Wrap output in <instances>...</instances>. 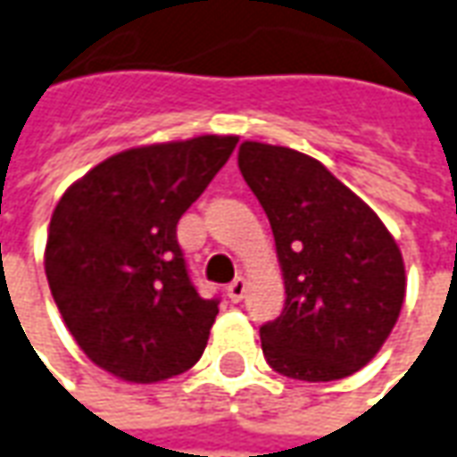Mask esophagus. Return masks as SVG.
<instances>
[{"label": "esophagus", "instance_id": "1", "mask_svg": "<svg viewBox=\"0 0 457 457\" xmlns=\"http://www.w3.org/2000/svg\"><path fill=\"white\" fill-rule=\"evenodd\" d=\"M247 293V280L245 278H235V280L228 285V297L232 303H240L242 297Z\"/></svg>", "mask_w": 457, "mask_h": 457}]
</instances>
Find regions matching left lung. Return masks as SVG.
<instances>
[{"label":"left lung","mask_w":457,"mask_h":457,"mask_svg":"<svg viewBox=\"0 0 457 457\" xmlns=\"http://www.w3.org/2000/svg\"><path fill=\"white\" fill-rule=\"evenodd\" d=\"M237 164L270 220L287 295L280 318L260 328L270 368L307 383L358 372L383 347L405 300L393 235L303 152L242 142Z\"/></svg>","instance_id":"8db88e82"}]
</instances>
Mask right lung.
I'll return each mask as SVG.
<instances>
[{"label":"right lung","instance_id":"obj_1","mask_svg":"<svg viewBox=\"0 0 457 457\" xmlns=\"http://www.w3.org/2000/svg\"><path fill=\"white\" fill-rule=\"evenodd\" d=\"M235 145L232 135H203L124 150L62 195L46 235V282L102 370L157 383L204 353L220 300L195 290L177 222Z\"/></svg>","mask_w":457,"mask_h":457}]
</instances>
